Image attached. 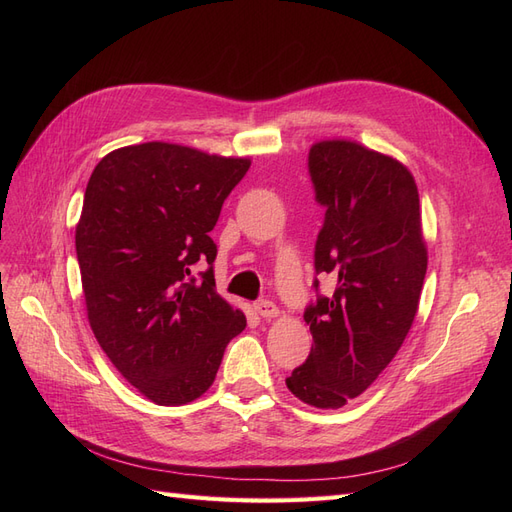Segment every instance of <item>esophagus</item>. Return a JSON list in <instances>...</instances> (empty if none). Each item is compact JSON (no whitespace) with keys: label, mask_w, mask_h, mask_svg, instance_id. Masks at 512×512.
Wrapping results in <instances>:
<instances>
[{"label":"esophagus","mask_w":512,"mask_h":512,"mask_svg":"<svg viewBox=\"0 0 512 512\" xmlns=\"http://www.w3.org/2000/svg\"><path fill=\"white\" fill-rule=\"evenodd\" d=\"M254 309H256V314L262 316V318H273V316L280 314V309H277V305L273 301H267V299H260L254 305Z\"/></svg>","instance_id":"obj_1"}]
</instances>
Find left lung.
<instances>
[{"label": "left lung", "instance_id": "left-lung-1", "mask_svg": "<svg viewBox=\"0 0 512 512\" xmlns=\"http://www.w3.org/2000/svg\"><path fill=\"white\" fill-rule=\"evenodd\" d=\"M309 177L324 224L314 267L331 277L305 307L314 344L286 378L294 397L324 410L346 406L369 389L404 344L427 273L421 205L410 170L354 141L309 149Z\"/></svg>", "mask_w": 512, "mask_h": 512}]
</instances>
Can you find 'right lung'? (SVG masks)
Here are the masks:
<instances>
[{"mask_svg":"<svg viewBox=\"0 0 512 512\" xmlns=\"http://www.w3.org/2000/svg\"><path fill=\"white\" fill-rule=\"evenodd\" d=\"M247 158L143 143L104 156L76 224L87 318L119 374L158 406L203 395L245 316L215 292L209 232ZM210 265L198 278L196 261Z\"/></svg>","mask_w":512,"mask_h":512,"instance_id":"1","label":"right lung"}]
</instances>
